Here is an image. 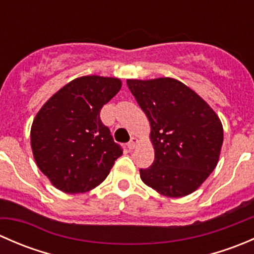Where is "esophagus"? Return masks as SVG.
Instances as JSON below:
<instances>
[{"mask_svg": "<svg viewBox=\"0 0 254 254\" xmlns=\"http://www.w3.org/2000/svg\"><path fill=\"white\" fill-rule=\"evenodd\" d=\"M136 143H137L136 137H131V139H130V141L127 143V147L129 148V150H132V148H134L135 146H136Z\"/></svg>", "mask_w": 254, "mask_h": 254, "instance_id": "esophagus-1", "label": "esophagus"}]
</instances>
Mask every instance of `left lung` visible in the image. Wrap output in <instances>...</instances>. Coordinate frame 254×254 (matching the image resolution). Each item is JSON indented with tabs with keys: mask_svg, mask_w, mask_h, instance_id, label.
<instances>
[{
	"mask_svg": "<svg viewBox=\"0 0 254 254\" xmlns=\"http://www.w3.org/2000/svg\"><path fill=\"white\" fill-rule=\"evenodd\" d=\"M127 87L151 125L155 161L140 170L146 186L162 195L193 193L215 170L224 141L216 113L175 78L127 79Z\"/></svg>",
	"mask_w": 254,
	"mask_h": 254,
	"instance_id": "left-lung-1",
	"label": "left lung"
}]
</instances>
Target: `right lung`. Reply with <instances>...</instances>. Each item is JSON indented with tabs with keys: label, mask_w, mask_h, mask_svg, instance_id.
I'll use <instances>...</instances> for the list:
<instances>
[{
	"label": "right lung",
	"mask_w": 254,
	"mask_h": 254,
	"mask_svg": "<svg viewBox=\"0 0 254 254\" xmlns=\"http://www.w3.org/2000/svg\"><path fill=\"white\" fill-rule=\"evenodd\" d=\"M118 78L83 76L56 92L30 130L39 170L65 193H84L101 184L123 148L102 123V107L119 92Z\"/></svg>",
	"instance_id": "add662e5"
}]
</instances>
